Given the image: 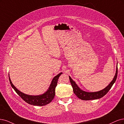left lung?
I'll return each instance as SVG.
<instances>
[{
	"mask_svg": "<svg viewBox=\"0 0 124 124\" xmlns=\"http://www.w3.org/2000/svg\"><path fill=\"white\" fill-rule=\"evenodd\" d=\"M117 76V65L116 66V73L115 74L114 77L112 81L109 83V85L107 86L105 89H102L98 92H88L82 90L80 87L77 85L76 82L71 78L70 76H69L70 80L71 86L73 87V91L75 94L80 99L83 100V101H89V100H94L97 99L102 97L108 92V91L110 90L111 87L112 86L113 84L115 82L116 80Z\"/></svg>",
	"mask_w": 124,
	"mask_h": 124,
	"instance_id": "8db88e82",
	"label": "left lung"
}]
</instances>
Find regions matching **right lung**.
<instances>
[{
  "mask_svg": "<svg viewBox=\"0 0 124 124\" xmlns=\"http://www.w3.org/2000/svg\"><path fill=\"white\" fill-rule=\"evenodd\" d=\"M62 74V73H60L57 76H55L52 80L48 89L44 93L39 95H30L22 92L13 85L10 79L9 74V77L11 86L23 101L31 105L43 106L48 104L54 98L55 96V87L57 85V82L59 77Z\"/></svg>",
  "mask_w": 124,
  "mask_h": 124,
  "instance_id": "obj_1",
  "label": "right lung"
}]
</instances>
